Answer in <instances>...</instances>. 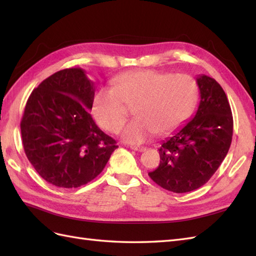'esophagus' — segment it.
Masks as SVG:
<instances>
[{
  "label": "esophagus",
  "mask_w": 256,
  "mask_h": 256,
  "mask_svg": "<svg viewBox=\"0 0 256 256\" xmlns=\"http://www.w3.org/2000/svg\"><path fill=\"white\" fill-rule=\"evenodd\" d=\"M131 148L133 150H136V152H144V150H146V148H144V146H131Z\"/></svg>",
  "instance_id": "1"
}]
</instances>
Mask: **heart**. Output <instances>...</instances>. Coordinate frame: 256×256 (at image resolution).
<instances>
[{"instance_id":"1","label":"heart","mask_w":256,"mask_h":256,"mask_svg":"<svg viewBox=\"0 0 256 256\" xmlns=\"http://www.w3.org/2000/svg\"><path fill=\"white\" fill-rule=\"evenodd\" d=\"M113 89L101 88L92 102L96 121L106 131L118 132L133 106L135 118L123 130L122 138L142 144L155 133L164 135L187 121L199 99V86L192 76L153 69L132 70L112 80Z\"/></svg>"}]
</instances>
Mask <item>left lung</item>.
Returning <instances> with one entry per match:
<instances>
[{"label":"left lung","mask_w":256,"mask_h":256,"mask_svg":"<svg viewBox=\"0 0 256 256\" xmlns=\"http://www.w3.org/2000/svg\"><path fill=\"white\" fill-rule=\"evenodd\" d=\"M197 84L200 102L196 116L162 144L160 166L148 172L158 186L176 194L204 186L232 142L233 118L226 92L206 74L198 76Z\"/></svg>","instance_id":"1"}]
</instances>
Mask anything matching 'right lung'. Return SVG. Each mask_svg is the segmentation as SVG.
<instances>
[{"label":"right lung","instance_id":"1","mask_svg":"<svg viewBox=\"0 0 256 256\" xmlns=\"http://www.w3.org/2000/svg\"><path fill=\"white\" fill-rule=\"evenodd\" d=\"M94 86L81 68L57 72L32 90L20 122L25 154L56 187L78 188L106 167L116 142L98 128Z\"/></svg>","mask_w":256,"mask_h":256}]
</instances>
